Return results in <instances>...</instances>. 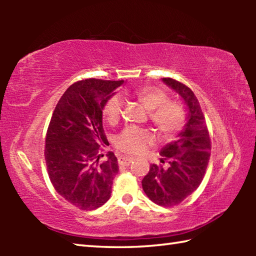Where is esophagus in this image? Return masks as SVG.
<instances>
[{
  "label": "esophagus",
  "mask_w": 256,
  "mask_h": 256,
  "mask_svg": "<svg viewBox=\"0 0 256 256\" xmlns=\"http://www.w3.org/2000/svg\"><path fill=\"white\" fill-rule=\"evenodd\" d=\"M118 160V164H120V166H128V164L132 162L133 159L130 157H125V156H120Z\"/></svg>",
  "instance_id": "obj_1"
}]
</instances>
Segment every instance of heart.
<instances>
[{"label": "heart", "mask_w": 256, "mask_h": 256, "mask_svg": "<svg viewBox=\"0 0 256 256\" xmlns=\"http://www.w3.org/2000/svg\"><path fill=\"white\" fill-rule=\"evenodd\" d=\"M136 96L146 110L149 118L156 128L164 136L170 138L183 130L186 123V108L177 100H170L164 89L154 86H144L136 90ZM123 98L115 94L107 99L102 112L110 124H116L123 112ZM154 134L149 130L128 126L116 136L114 144L116 149L125 154H138L154 144Z\"/></svg>", "instance_id": "b5f03b06"}]
</instances>
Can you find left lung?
<instances>
[{
	"label": "left lung",
	"mask_w": 256,
	"mask_h": 256,
	"mask_svg": "<svg viewBox=\"0 0 256 256\" xmlns=\"http://www.w3.org/2000/svg\"><path fill=\"white\" fill-rule=\"evenodd\" d=\"M162 80L183 97L190 110L188 120L180 138L160 152L162 164H150L142 188L156 204L170 208L180 204L200 186L209 164L211 138L200 102L192 90L172 78ZM166 162L168 166L164 168Z\"/></svg>",
	"instance_id": "obj_1"
}]
</instances>
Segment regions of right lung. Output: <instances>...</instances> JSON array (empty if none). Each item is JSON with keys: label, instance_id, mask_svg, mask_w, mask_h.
I'll return each instance as SVG.
<instances>
[{"label": "right lung", "instance_id": "add662e5", "mask_svg": "<svg viewBox=\"0 0 256 256\" xmlns=\"http://www.w3.org/2000/svg\"><path fill=\"white\" fill-rule=\"evenodd\" d=\"M123 80L84 79L68 86L56 105L45 138V160L52 185L80 210H94L108 201L118 158L110 151L102 128V107Z\"/></svg>", "mask_w": 256, "mask_h": 256}]
</instances>
